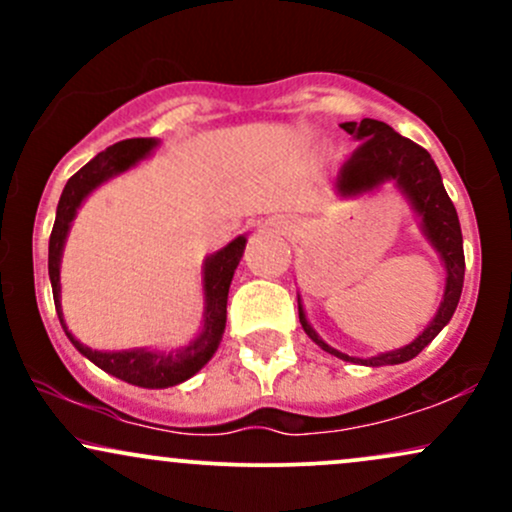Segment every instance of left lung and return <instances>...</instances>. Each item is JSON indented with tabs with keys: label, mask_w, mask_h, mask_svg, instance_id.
I'll use <instances>...</instances> for the list:
<instances>
[{
	"label": "left lung",
	"mask_w": 512,
	"mask_h": 512,
	"mask_svg": "<svg viewBox=\"0 0 512 512\" xmlns=\"http://www.w3.org/2000/svg\"><path fill=\"white\" fill-rule=\"evenodd\" d=\"M342 129L354 134L356 139H361V144L356 146L354 154H351L349 161L344 163L342 173H339V192H342V195H358V192L373 190L380 182L395 180L399 190L411 199L414 209L419 211L421 219H424L426 236L431 238L433 245H436V250L440 252V257H443L445 262V269H448V284H445V296L438 308V315L433 317L431 325H428L414 342L404 346V349L387 351V354L373 358L346 356L342 351L327 346L320 337H317L313 327L308 325L301 305H298V317H301L305 334H308L317 346L330 351V354L344 358V361L361 363V366H395V363H404L409 361V358L419 356L421 351H424V346L431 344L433 339H436V334L448 325L457 303H460L464 281L460 219H457L455 204H452V199L448 197V192H445L443 187V180H440L438 166L433 163L431 154H428L424 146L414 144L411 139L395 132L390 125H385V122L380 120H370V117H363L361 122H344Z\"/></svg>",
	"instance_id": "left-lung-1"
}]
</instances>
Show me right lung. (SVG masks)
<instances>
[{
    "label": "right lung",
    "mask_w": 512,
    "mask_h": 512,
    "mask_svg": "<svg viewBox=\"0 0 512 512\" xmlns=\"http://www.w3.org/2000/svg\"><path fill=\"white\" fill-rule=\"evenodd\" d=\"M154 139H125L117 142L108 149L101 151L96 158L86 163L84 168L76 170L72 178L64 185L60 204H57V219L50 233V255L48 269L52 281V296H55V308L60 315L62 330L67 332L69 342L84 354L88 361L96 363L105 373L115 375V378L125 380L129 385L139 387H170L178 385L182 380L192 378L204 363L214 356L216 346L221 342L223 327H226V301H228V286H231L233 272H236L240 257L245 250V238L240 236L228 243L226 248L211 255L204 267V296H207V313H204V330L190 346L178 351V354H156V351H93L69 334L67 325L62 320L60 310V257L64 248V238H67L69 223H72L76 209L84 202V197L91 190H96L101 182L113 175L122 173L129 166L144 158L154 149Z\"/></svg>",
    "instance_id": "obj_1"
}]
</instances>
